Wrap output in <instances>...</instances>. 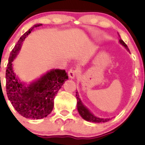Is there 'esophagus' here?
<instances>
[{
    "instance_id": "34e87169",
    "label": "esophagus",
    "mask_w": 145,
    "mask_h": 145,
    "mask_svg": "<svg viewBox=\"0 0 145 145\" xmlns=\"http://www.w3.org/2000/svg\"><path fill=\"white\" fill-rule=\"evenodd\" d=\"M77 70H76V69H70L69 71H68V76H69V77L71 78H74L76 76H77Z\"/></svg>"
}]
</instances>
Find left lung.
Returning <instances> with one entry per match:
<instances>
[{
	"label": "left lung",
	"instance_id": "8db88e82",
	"mask_svg": "<svg viewBox=\"0 0 145 145\" xmlns=\"http://www.w3.org/2000/svg\"><path fill=\"white\" fill-rule=\"evenodd\" d=\"M119 37H120L119 34ZM119 42H120L121 44H122L123 46L127 50H129V48H128L127 46L125 44V42L122 40V39H120ZM76 99H77V101H77V108H78V112H79V114H80V116H82L84 120H86L87 121H90V122H95V123L107 122V121H108L110 120V119H100V118H98V117H96V116H95L93 114H91V113L90 112L89 110H88V109L84 107V105L82 104V102H81V100H80V99L79 98V95H78L77 92H76Z\"/></svg>",
	"mask_w": 145,
	"mask_h": 145
}]
</instances>
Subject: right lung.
Listing matches in <instances>:
<instances>
[{
  "mask_svg": "<svg viewBox=\"0 0 145 145\" xmlns=\"http://www.w3.org/2000/svg\"><path fill=\"white\" fill-rule=\"evenodd\" d=\"M34 25L20 38L10 53L6 69V91L7 97L16 110L28 119H39L50 114L54 107V99L63 82L68 79L65 71L53 69L28 86L16 78L12 68V61L20 50L22 41L35 28Z\"/></svg>",
  "mask_w": 145,
  "mask_h": 145,
  "instance_id": "obj_1",
  "label": "right lung"
}]
</instances>
